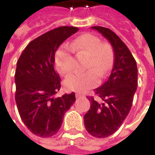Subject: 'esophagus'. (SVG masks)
Returning <instances> with one entry per match:
<instances>
[{"label": "esophagus", "instance_id": "34e87169", "mask_svg": "<svg viewBox=\"0 0 155 155\" xmlns=\"http://www.w3.org/2000/svg\"><path fill=\"white\" fill-rule=\"evenodd\" d=\"M75 97L77 98V99H79V98H81V97H84V95L81 94H79V93H76L75 94Z\"/></svg>", "mask_w": 155, "mask_h": 155}]
</instances>
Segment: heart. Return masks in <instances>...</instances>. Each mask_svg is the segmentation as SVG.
I'll return each instance as SVG.
<instances>
[{
  "label": "heart",
  "instance_id": "1",
  "mask_svg": "<svg viewBox=\"0 0 155 155\" xmlns=\"http://www.w3.org/2000/svg\"><path fill=\"white\" fill-rule=\"evenodd\" d=\"M86 53L90 55L86 68L87 71H75L64 81L68 90L76 92H85L98 84L100 76H104L110 70L114 62V51L107 43H102L101 39L91 34L79 36L70 45L64 44L59 47L54 55V63L62 74H70L75 66L73 52Z\"/></svg>",
  "mask_w": 155,
  "mask_h": 155
}]
</instances>
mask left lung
<instances>
[{
    "label": "left lung",
    "mask_w": 155,
    "mask_h": 155,
    "mask_svg": "<svg viewBox=\"0 0 155 155\" xmlns=\"http://www.w3.org/2000/svg\"><path fill=\"white\" fill-rule=\"evenodd\" d=\"M110 43L114 50V64L107 81L95 89V94L104 102L88 97L91 108L84 116L85 129L91 135L105 138L113 134L125 120L133 104L137 90L136 61L126 45L111 30L92 26Z\"/></svg>",
    "instance_id": "obj_1"
}]
</instances>
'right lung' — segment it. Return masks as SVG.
<instances>
[{
	"label": "right lung",
	"mask_w": 155,
	"mask_h": 155,
	"mask_svg": "<svg viewBox=\"0 0 155 155\" xmlns=\"http://www.w3.org/2000/svg\"><path fill=\"white\" fill-rule=\"evenodd\" d=\"M77 27L61 26L39 36L25 48L16 64L15 102L28 130L47 138L57 133L65 112L75 101L74 92L54 95L61 89V78L54 69V54Z\"/></svg>",
	"instance_id": "1"
}]
</instances>
